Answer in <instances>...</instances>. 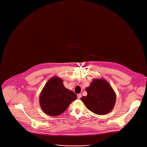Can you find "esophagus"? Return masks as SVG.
Segmentation results:
<instances>
[{"instance_id": "34e87169", "label": "esophagus", "mask_w": 147, "mask_h": 147, "mask_svg": "<svg viewBox=\"0 0 147 147\" xmlns=\"http://www.w3.org/2000/svg\"><path fill=\"white\" fill-rule=\"evenodd\" d=\"M77 97H78V99H80V98H82V94H78V95H77Z\"/></svg>"}]
</instances>
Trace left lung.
Masks as SVG:
<instances>
[{
    "label": "left lung",
    "mask_w": 147,
    "mask_h": 147,
    "mask_svg": "<svg viewBox=\"0 0 147 147\" xmlns=\"http://www.w3.org/2000/svg\"><path fill=\"white\" fill-rule=\"evenodd\" d=\"M86 91L87 95L81 98V100L91 112L104 115L113 110L116 101V93L105 79H94Z\"/></svg>",
    "instance_id": "1"
}]
</instances>
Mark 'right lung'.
<instances>
[{
	"mask_svg": "<svg viewBox=\"0 0 147 147\" xmlns=\"http://www.w3.org/2000/svg\"><path fill=\"white\" fill-rule=\"evenodd\" d=\"M77 98L73 91L64 86L61 78L53 77L49 79L42 89L39 101L43 112L49 116H56L64 112Z\"/></svg>",
	"mask_w": 147,
	"mask_h": 147,
	"instance_id": "1",
	"label": "right lung"
}]
</instances>
